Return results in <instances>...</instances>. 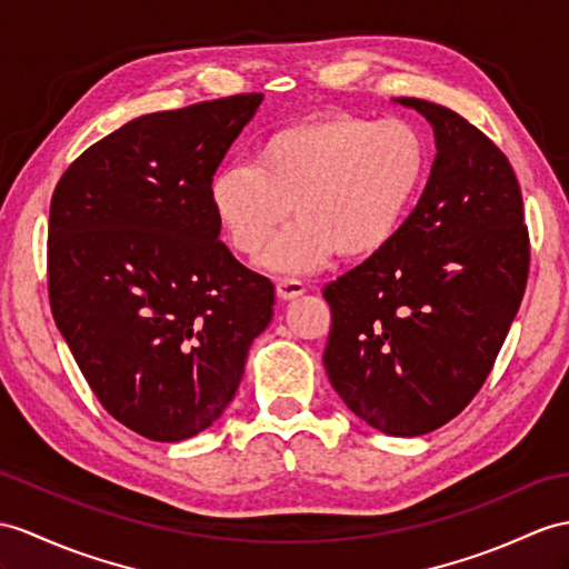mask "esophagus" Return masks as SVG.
Returning <instances> with one entry per match:
<instances>
[{
  "label": "esophagus",
  "mask_w": 569,
  "mask_h": 569,
  "mask_svg": "<svg viewBox=\"0 0 569 569\" xmlns=\"http://www.w3.org/2000/svg\"><path fill=\"white\" fill-rule=\"evenodd\" d=\"M303 292H307V287H303V282L297 280V277H280V280H277V297L280 299H297Z\"/></svg>",
  "instance_id": "obj_1"
}]
</instances>
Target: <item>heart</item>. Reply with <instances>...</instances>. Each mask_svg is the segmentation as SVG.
Segmentation results:
<instances>
[{
    "instance_id": "b5f03b06",
    "label": "heart",
    "mask_w": 569,
    "mask_h": 569,
    "mask_svg": "<svg viewBox=\"0 0 569 569\" xmlns=\"http://www.w3.org/2000/svg\"><path fill=\"white\" fill-rule=\"evenodd\" d=\"M432 149L418 124L332 113L262 137L253 166L210 180L219 229L237 253L274 272H309L332 256L365 260L389 248L422 198Z\"/></svg>"
}]
</instances>
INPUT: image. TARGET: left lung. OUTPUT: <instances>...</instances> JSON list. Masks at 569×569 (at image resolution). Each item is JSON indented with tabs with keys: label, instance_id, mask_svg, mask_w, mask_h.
Returning <instances> with one entry per match:
<instances>
[{
	"label": "left lung",
	"instance_id": "left-lung-1",
	"mask_svg": "<svg viewBox=\"0 0 569 569\" xmlns=\"http://www.w3.org/2000/svg\"><path fill=\"white\" fill-rule=\"evenodd\" d=\"M398 103L435 128L432 173L393 243L323 287V365L357 418L420 437L482 389L523 299L531 243L500 147L445 106Z\"/></svg>",
	"mask_w": 569,
	"mask_h": 569
}]
</instances>
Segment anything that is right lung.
Instances as JSON below:
<instances>
[{
  "label": "right lung",
  "mask_w": 569,
  "mask_h": 569,
  "mask_svg": "<svg viewBox=\"0 0 569 569\" xmlns=\"http://www.w3.org/2000/svg\"><path fill=\"white\" fill-rule=\"evenodd\" d=\"M262 93L137 118L89 147L50 202L52 318L99 403L180 441L231 403L274 284L219 241L210 180Z\"/></svg>",
  "instance_id": "1"
}]
</instances>
